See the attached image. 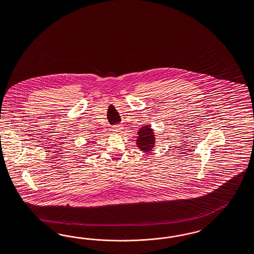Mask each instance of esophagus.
<instances>
[{
  "mask_svg": "<svg viewBox=\"0 0 254 254\" xmlns=\"http://www.w3.org/2000/svg\"><path fill=\"white\" fill-rule=\"evenodd\" d=\"M112 129H113L114 132H116V133H120L121 130H122V127L120 125H115V126H113Z\"/></svg>",
  "mask_w": 254,
  "mask_h": 254,
  "instance_id": "1",
  "label": "esophagus"
}]
</instances>
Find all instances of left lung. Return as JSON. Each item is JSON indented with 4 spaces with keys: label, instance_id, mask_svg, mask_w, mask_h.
Listing matches in <instances>:
<instances>
[{
    "label": "left lung",
    "instance_id": "left-lung-1",
    "mask_svg": "<svg viewBox=\"0 0 254 254\" xmlns=\"http://www.w3.org/2000/svg\"><path fill=\"white\" fill-rule=\"evenodd\" d=\"M138 139L137 144L143 151H150L154 143V136L150 127H142L138 131Z\"/></svg>",
    "mask_w": 254,
    "mask_h": 254
}]
</instances>
